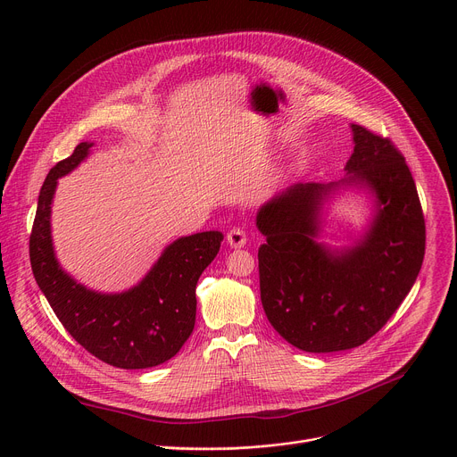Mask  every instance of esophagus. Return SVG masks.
Returning <instances> with one entry per match:
<instances>
[{
    "label": "esophagus",
    "instance_id": "esophagus-1",
    "mask_svg": "<svg viewBox=\"0 0 457 457\" xmlns=\"http://www.w3.org/2000/svg\"><path fill=\"white\" fill-rule=\"evenodd\" d=\"M226 240H228V244L233 247V249H240V247H244L245 245V233L240 229V228H233L229 233H228V237H226Z\"/></svg>",
    "mask_w": 457,
    "mask_h": 457
}]
</instances>
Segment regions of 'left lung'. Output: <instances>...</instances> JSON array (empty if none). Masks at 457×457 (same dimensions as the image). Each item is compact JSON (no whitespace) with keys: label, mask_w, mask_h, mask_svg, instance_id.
<instances>
[{"label":"left lung","mask_w":457,"mask_h":457,"mask_svg":"<svg viewBox=\"0 0 457 457\" xmlns=\"http://www.w3.org/2000/svg\"><path fill=\"white\" fill-rule=\"evenodd\" d=\"M345 175L293 184L256 212L260 300L275 331L305 353L354 349L374 337L412 289L425 254V220L412 173L388 139L351 124ZM351 190L371 215L349 245L322 240L327 204Z\"/></svg>","instance_id":"8db88e82"}]
</instances>
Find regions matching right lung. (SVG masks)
<instances>
[{"label":"right lung","instance_id":"obj_1","mask_svg":"<svg viewBox=\"0 0 457 457\" xmlns=\"http://www.w3.org/2000/svg\"><path fill=\"white\" fill-rule=\"evenodd\" d=\"M92 146L79 143L41 186L30 235L32 273L64 329L88 353L119 369L155 367L173 358L189 338L197 314L195 287L224 235L203 231L173 240L126 291L101 293L78 282L55 256L50 217L57 180L87 161Z\"/></svg>","mask_w":457,"mask_h":457}]
</instances>
